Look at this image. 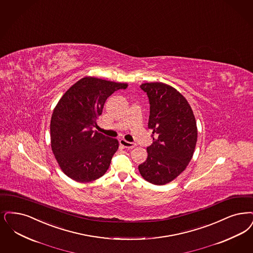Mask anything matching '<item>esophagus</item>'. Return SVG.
I'll use <instances>...</instances> for the list:
<instances>
[{"label":"esophagus","mask_w":253,"mask_h":253,"mask_svg":"<svg viewBox=\"0 0 253 253\" xmlns=\"http://www.w3.org/2000/svg\"><path fill=\"white\" fill-rule=\"evenodd\" d=\"M120 144L123 146L124 148H127V149H132V148H134L135 146H136V144H134V143H132V142H128L126 141V140H124V139H121L120 140Z\"/></svg>","instance_id":"1"}]
</instances>
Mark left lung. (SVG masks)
<instances>
[{
	"label": "left lung",
	"instance_id": "left-lung-1",
	"mask_svg": "<svg viewBox=\"0 0 253 253\" xmlns=\"http://www.w3.org/2000/svg\"><path fill=\"white\" fill-rule=\"evenodd\" d=\"M140 88L150 101L148 127L153 142L138 169L146 181L163 185L178 177L192 159L197 123L188 101L174 87L156 82L142 84Z\"/></svg>",
	"mask_w": 253,
	"mask_h": 253
}]
</instances>
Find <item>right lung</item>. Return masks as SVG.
Wrapping results in <instances>:
<instances>
[{"label": "right lung", "mask_w": 253, "mask_h": 253, "mask_svg": "<svg viewBox=\"0 0 253 253\" xmlns=\"http://www.w3.org/2000/svg\"><path fill=\"white\" fill-rule=\"evenodd\" d=\"M127 84L84 77L62 96L51 115V146L62 171L76 182H92L107 171L119 141L92 129L104 102Z\"/></svg>", "instance_id": "add662e5"}]
</instances>
